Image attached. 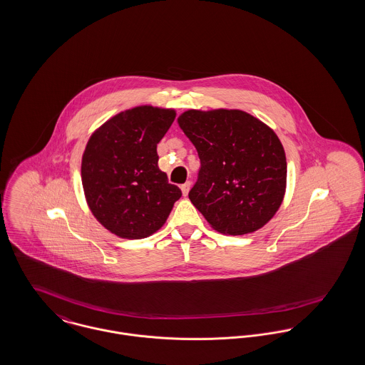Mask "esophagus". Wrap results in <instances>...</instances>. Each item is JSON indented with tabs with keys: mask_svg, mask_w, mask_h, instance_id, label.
<instances>
[{
	"mask_svg": "<svg viewBox=\"0 0 365 365\" xmlns=\"http://www.w3.org/2000/svg\"><path fill=\"white\" fill-rule=\"evenodd\" d=\"M190 186H192V183H190V182H186V183H183V185L180 186V189H182V195H183V196L186 197L189 195Z\"/></svg>",
	"mask_w": 365,
	"mask_h": 365,
	"instance_id": "1",
	"label": "esophagus"
}]
</instances>
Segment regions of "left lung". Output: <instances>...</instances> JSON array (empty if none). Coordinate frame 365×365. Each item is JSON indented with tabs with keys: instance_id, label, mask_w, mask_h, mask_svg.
Returning a JSON list of instances; mask_svg holds the SVG:
<instances>
[{
	"instance_id": "left-lung-1",
	"label": "left lung",
	"mask_w": 365,
	"mask_h": 365,
	"mask_svg": "<svg viewBox=\"0 0 365 365\" xmlns=\"http://www.w3.org/2000/svg\"><path fill=\"white\" fill-rule=\"evenodd\" d=\"M201 168L189 198L225 235H247L272 220L286 192V155L277 133L240 110H189L178 118Z\"/></svg>"
}]
</instances>
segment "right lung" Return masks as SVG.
I'll return each instance as SVG.
<instances>
[{"label":"right lung","mask_w":365,"mask_h":365,"mask_svg":"<svg viewBox=\"0 0 365 365\" xmlns=\"http://www.w3.org/2000/svg\"><path fill=\"white\" fill-rule=\"evenodd\" d=\"M176 116L140 106L116 113L86 144L82 185L94 218L122 239H144L167 222L182 192L158 168L157 144Z\"/></svg>","instance_id":"1"}]
</instances>
